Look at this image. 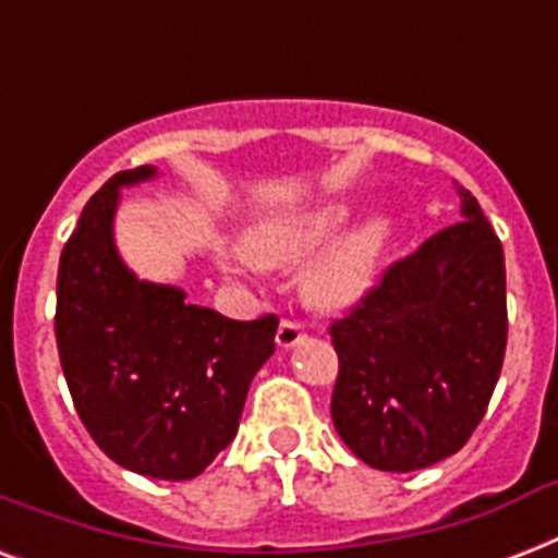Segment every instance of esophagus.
Here are the masks:
<instances>
[{
    "mask_svg": "<svg viewBox=\"0 0 558 558\" xmlns=\"http://www.w3.org/2000/svg\"><path fill=\"white\" fill-rule=\"evenodd\" d=\"M304 327H301V322H295V318H283L278 327V344L280 348H295V344H301L304 341Z\"/></svg>",
    "mask_w": 558,
    "mask_h": 558,
    "instance_id": "esophagus-1",
    "label": "esophagus"
}]
</instances>
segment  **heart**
I'll return each mask as SVG.
<instances>
[{"mask_svg":"<svg viewBox=\"0 0 558 558\" xmlns=\"http://www.w3.org/2000/svg\"><path fill=\"white\" fill-rule=\"evenodd\" d=\"M350 210L327 208L313 217H304L292 226L271 228L254 236V252L266 263H298L310 254L322 252L336 236L348 228ZM390 228L381 219H373L362 226L356 234H350L336 252L322 260L313 269L306 289L315 304L322 306H344L356 301L367 289V283L376 275V263L381 257V248L388 243Z\"/></svg>","mask_w":558,"mask_h":558,"instance_id":"b5f03b06","label":"heart"}]
</instances>
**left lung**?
I'll return each instance as SVG.
<instances>
[{
    "instance_id": "8db88e82",
    "label": "left lung",
    "mask_w": 558,
    "mask_h": 558,
    "mask_svg": "<svg viewBox=\"0 0 558 558\" xmlns=\"http://www.w3.org/2000/svg\"><path fill=\"white\" fill-rule=\"evenodd\" d=\"M458 193L463 219L390 263L330 324L332 425L381 472H414L463 449L501 376L504 248L475 196Z\"/></svg>"
}]
</instances>
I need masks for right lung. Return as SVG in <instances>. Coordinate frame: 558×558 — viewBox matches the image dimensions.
I'll use <instances>...</instances> for the list:
<instances>
[{
	"instance_id": "obj_1",
	"label": "right lung",
	"mask_w": 558,
	"mask_h": 558,
	"mask_svg": "<svg viewBox=\"0 0 558 558\" xmlns=\"http://www.w3.org/2000/svg\"><path fill=\"white\" fill-rule=\"evenodd\" d=\"M150 177V165L121 170L86 202L60 254L54 336L100 451L138 475L191 481L234 440L278 315L234 322L126 269L112 243L118 187Z\"/></svg>"
}]
</instances>
